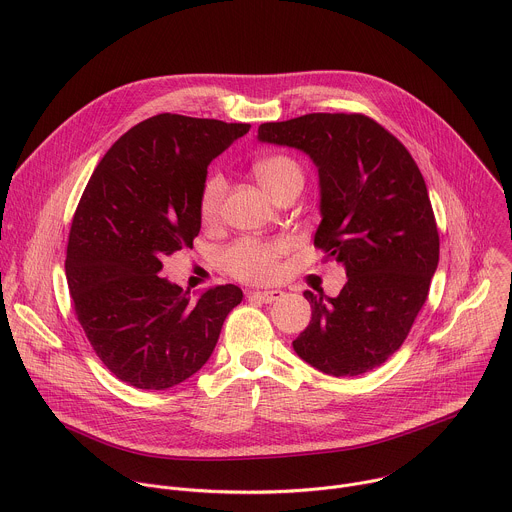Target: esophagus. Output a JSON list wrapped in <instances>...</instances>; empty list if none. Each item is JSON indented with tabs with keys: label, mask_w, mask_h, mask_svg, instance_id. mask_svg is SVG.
<instances>
[{
	"label": "esophagus",
	"mask_w": 512,
	"mask_h": 512,
	"mask_svg": "<svg viewBox=\"0 0 512 512\" xmlns=\"http://www.w3.org/2000/svg\"><path fill=\"white\" fill-rule=\"evenodd\" d=\"M281 295H283V291H279V289H269V291H251V293H247V297H249V299H253V301H263V303H273V301H277Z\"/></svg>",
	"instance_id": "34e87169"
}]
</instances>
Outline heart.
Here are the masks:
<instances>
[{"mask_svg": "<svg viewBox=\"0 0 512 512\" xmlns=\"http://www.w3.org/2000/svg\"><path fill=\"white\" fill-rule=\"evenodd\" d=\"M253 173L259 185L271 197H275L277 191L287 183L303 181L299 164L283 154H273L257 160L253 166ZM225 191L227 183L223 175L213 173L205 179L199 197V213L205 223H213L219 217ZM285 249L287 243L281 239H241L223 253V265L233 277L241 281H269L277 275L279 259L285 253Z\"/></svg>", "mask_w": 512, "mask_h": 512, "instance_id": "obj_1", "label": "heart"}]
</instances>
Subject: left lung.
<instances>
[{
	"label": "left lung",
	"instance_id": "8db88e82",
	"mask_svg": "<svg viewBox=\"0 0 512 512\" xmlns=\"http://www.w3.org/2000/svg\"><path fill=\"white\" fill-rule=\"evenodd\" d=\"M261 142L303 150L319 173L313 245L346 267L337 297L313 295L295 354L344 378L384 364L404 344L438 267L428 189L406 146L364 114L313 112L259 126Z\"/></svg>",
	"mask_w": 512,
	"mask_h": 512
}]
</instances>
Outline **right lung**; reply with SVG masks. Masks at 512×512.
<instances>
[{"label":"right lung","instance_id":"1","mask_svg":"<svg viewBox=\"0 0 512 512\" xmlns=\"http://www.w3.org/2000/svg\"><path fill=\"white\" fill-rule=\"evenodd\" d=\"M249 128L156 114L112 144L84 189L66 253L72 305L96 356L134 388L166 390L197 374L243 299L229 283L193 301L158 273L164 255L193 249L207 168Z\"/></svg>","mask_w":512,"mask_h":512}]
</instances>
